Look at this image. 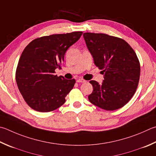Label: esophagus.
I'll return each instance as SVG.
<instances>
[{"label":"esophagus","mask_w":156,"mask_h":156,"mask_svg":"<svg viewBox=\"0 0 156 156\" xmlns=\"http://www.w3.org/2000/svg\"><path fill=\"white\" fill-rule=\"evenodd\" d=\"M77 83H85L86 80H84V79H78L77 80H76Z\"/></svg>","instance_id":"34e87169"}]
</instances>
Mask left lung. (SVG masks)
<instances>
[{"label":"left lung","mask_w":156,"mask_h":156,"mask_svg":"<svg viewBox=\"0 0 156 156\" xmlns=\"http://www.w3.org/2000/svg\"><path fill=\"white\" fill-rule=\"evenodd\" d=\"M83 36L95 65L104 74L102 84L89 82L93 90L89 100L106 110L121 108L131 100L139 83L140 66L136 54L117 37L93 33H84Z\"/></svg>","instance_id":"1"}]
</instances>
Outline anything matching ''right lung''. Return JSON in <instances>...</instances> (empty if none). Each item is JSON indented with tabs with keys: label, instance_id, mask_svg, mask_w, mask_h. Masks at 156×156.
<instances>
[{
	"label": "right lung",
	"instance_id": "1",
	"mask_svg": "<svg viewBox=\"0 0 156 156\" xmlns=\"http://www.w3.org/2000/svg\"><path fill=\"white\" fill-rule=\"evenodd\" d=\"M82 34V31H76L41 37L25 48L17 66L16 80L24 101L31 108L48 112L66 102V97L76 80L57 76L55 69L61 68L66 51Z\"/></svg>",
	"mask_w": 156,
	"mask_h": 156
}]
</instances>
